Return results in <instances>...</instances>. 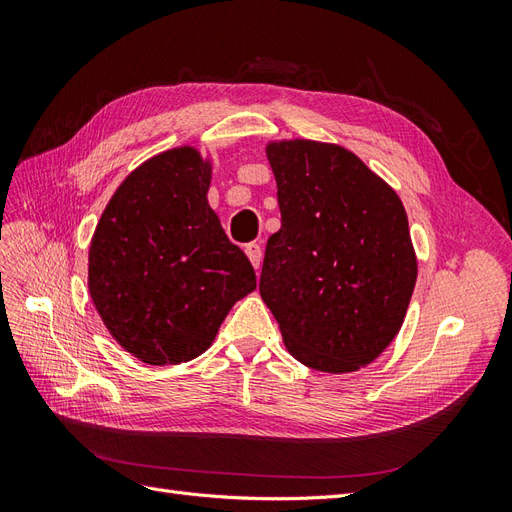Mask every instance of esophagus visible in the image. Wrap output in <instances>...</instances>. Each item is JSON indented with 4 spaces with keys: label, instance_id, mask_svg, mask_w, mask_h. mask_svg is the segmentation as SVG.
Masks as SVG:
<instances>
[{
    "label": "esophagus",
    "instance_id": "esophagus-1",
    "mask_svg": "<svg viewBox=\"0 0 512 512\" xmlns=\"http://www.w3.org/2000/svg\"><path fill=\"white\" fill-rule=\"evenodd\" d=\"M245 254H247V258H250L252 267H254V269H258V267H260V260H262V250H260V245H258L256 241L247 243V245H245Z\"/></svg>",
    "mask_w": 512,
    "mask_h": 512
}]
</instances>
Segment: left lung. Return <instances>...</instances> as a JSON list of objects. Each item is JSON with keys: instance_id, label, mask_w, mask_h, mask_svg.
<instances>
[{"instance_id": "8db88e82", "label": "left lung", "mask_w": 512, "mask_h": 512, "mask_svg": "<svg viewBox=\"0 0 512 512\" xmlns=\"http://www.w3.org/2000/svg\"><path fill=\"white\" fill-rule=\"evenodd\" d=\"M282 228L269 237L260 297L303 365L344 374L393 342L416 284L399 196L352 151L267 147Z\"/></svg>"}]
</instances>
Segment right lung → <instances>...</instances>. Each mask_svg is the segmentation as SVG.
I'll return each instance as SVG.
<instances>
[{
  "mask_svg": "<svg viewBox=\"0 0 512 512\" xmlns=\"http://www.w3.org/2000/svg\"><path fill=\"white\" fill-rule=\"evenodd\" d=\"M209 181L198 151L160 153L119 185L91 241V299L143 363L203 354L230 307L256 288L250 260L207 203Z\"/></svg>",
  "mask_w": 512,
  "mask_h": 512,
  "instance_id": "1",
  "label": "right lung"
}]
</instances>
